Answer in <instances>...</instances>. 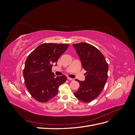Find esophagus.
Segmentation results:
<instances>
[{"instance_id": "obj_1", "label": "esophagus", "mask_w": 135, "mask_h": 135, "mask_svg": "<svg viewBox=\"0 0 135 135\" xmlns=\"http://www.w3.org/2000/svg\"><path fill=\"white\" fill-rule=\"evenodd\" d=\"M68 79L69 80H70V81H72V80H74V79H73V78H69V77H68Z\"/></svg>"}]
</instances>
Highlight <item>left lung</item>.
I'll return each instance as SVG.
<instances>
[{"mask_svg": "<svg viewBox=\"0 0 135 135\" xmlns=\"http://www.w3.org/2000/svg\"><path fill=\"white\" fill-rule=\"evenodd\" d=\"M85 73L84 81L75 80L79 87L74 95L84 103L95 100L103 90L108 79V65L103 54L91 44L81 42L73 44Z\"/></svg>", "mask_w": 135, "mask_h": 135, "instance_id": "8db88e82", "label": "left lung"}]
</instances>
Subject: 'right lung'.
I'll list each match as a JSON object with an SVG mask.
<instances>
[{"label": "right lung", "instance_id": "1", "mask_svg": "<svg viewBox=\"0 0 135 135\" xmlns=\"http://www.w3.org/2000/svg\"><path fill=\"white\" fill-rule=\"evenodd\" d=\"M69 46L43 43L28 56L23 75L26 88L36 101L46 103L51 100L57 94L60 85L66 81L65 75L55 77L52 68Z\"/></svg>", "mask_w": 135, "mask_h": 135}]
</instances>
